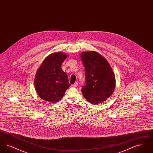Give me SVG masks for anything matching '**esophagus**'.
Masks as SVG:
<instances>
[{
    "instance_id": "esophagus-1",
    "label": "esophagus",
    "mask_w": 153,
    "mask_h": 153,
    "mask_svg": "<svg viewBox=\"0 0 153 153\" xmlns=\"http://www.w3.org/2000/svg\"><path fill=\"white\" fill-rule=\"evenodd\" d=\"M78 85H79V83H78V82H76L74 84L72 85V86H73V87H77V86H78Z\"/></svg>"
}]
</instances>
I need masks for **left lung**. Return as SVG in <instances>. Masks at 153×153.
Listing matches in <instances>:
<instances>
[{
  "instance_id": "1",
  "label": "left lung",
  "mask_w": 153,
  "mask_h": 153,
  "mask_svg": "<svg viewBox=\"0 0 153 153\" xmlns=\"http://www.w3.org/2000/svg\"><path fill=\"white\" fill-rule=\"evenodd\" d=\"M81 59L85 71V84L81 92L94 104L104 102L112 94L115 79L108 61L96 51L83 52Z\"/></svg>"
}]
</instances>
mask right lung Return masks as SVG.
<instances>
[{
  "instance_id": "1",
  "label": "right lung",
  "mask_w": 153,
  "mask_h": 153,
  "mask_svg": "<svg viewBox=\"0 0 153 153\" xmlns=\"http://www.w3.org/2000/svg\"><path fill=\"white\" fill-rule=\"evenodd\" d=\"M66 57L61 52L51 54L44 60L36 72V90L39 96L46 102L59 101L71 86L66 73L61 67Z\"/></svg>"
}]
</instances>
